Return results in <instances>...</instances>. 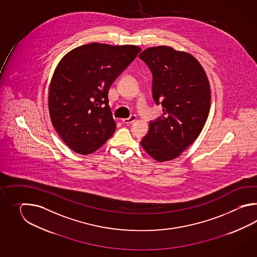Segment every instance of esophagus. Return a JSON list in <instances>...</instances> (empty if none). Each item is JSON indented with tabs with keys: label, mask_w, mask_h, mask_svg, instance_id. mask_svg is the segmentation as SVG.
Here are the masks:
<instances>
[{
	"label": "esophagus",
	"mask_w": 257,
	"mask_h": 257,
	"mask_svg": "<svg viewBox=\"0 0 257 257\" xmlns=\"http://www.w3.org/2000/svg\"><path fill=\"white\" fill-rule=\"evenodd\" d=\"M137 119V115H131L130 117H127V118H124V119H122V122L124 123V124H126V125H128V124H131L132 122H134V121Z\"/></svg>",
	"instance_id": "obj_1"
}]
</instances>
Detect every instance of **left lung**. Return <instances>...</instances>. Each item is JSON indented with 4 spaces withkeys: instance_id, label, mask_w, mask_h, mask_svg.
I'll return each instance as SVG.
<instances>
[{
    "instance_id": "1",
    "label": "left lung",
    "mask_w": 257,
    "mask_h": 257,
    "mask_svg": "<svg viewBox=\"0 0 257 257\" xmlns=\"http://www.w3.org/2000/svg\"><path fill=\"white\" fill-rule=\"evenodd\" d=\"M153 74V97L164 114L150 121L142 146L158 162L176 158L196 141L208 118L210 89L202 66L192 55L160 46L139 56Z\"/></svg>"
}]
</instances>
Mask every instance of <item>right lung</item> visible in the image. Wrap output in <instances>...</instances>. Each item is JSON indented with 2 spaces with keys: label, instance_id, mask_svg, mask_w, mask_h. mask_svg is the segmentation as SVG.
Returning <instances> with one entry per match:
<instances>
[{
  "label": "right lung",
  "instance_id": "1",
  "mask_svg": "<svg viewBox=\"0 0 257 257\" xmlns=\"http://www.w3.org/2000/svg\"><path fill=\"white\" fill-rule=\"evenodd\" d=\"M141 51L137 46L91 43L60 60L49 86V115L62 141L75 153H94L114 134L108 91Z\"/></svg>",
  "mask_w": 257,
  "mask_h": 257
}]
</instances>
